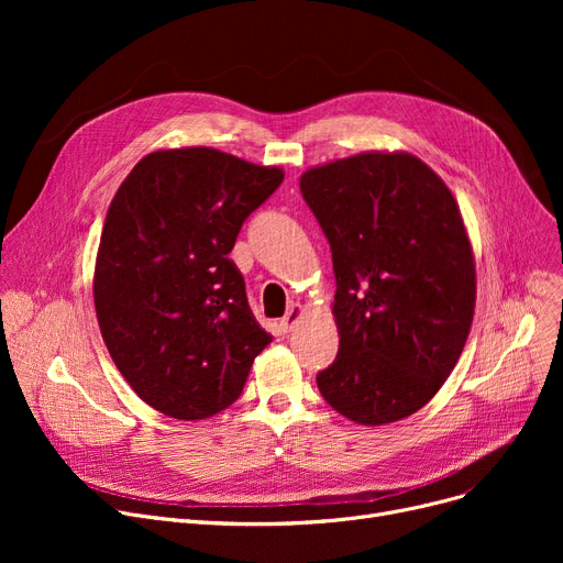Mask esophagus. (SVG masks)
Returning a JSON list of instances; mask_svg holds the SVG:
<instances>
[{"mask_svg":"<svg viewBox=\"0 0 563 563\" xmlns=\"http://www.w3.org/2000/svg\"><path fill=\"white\" fill-rule=\"evenodd\" d=\"M301 317H303V306L294 303V306L285 312V317L280 319V323H278L280 331H283V333H289V331L294 329V323H297Z\"/></svg>","mask_w":563,"mask_h":563,"instance_id":"esophagus-1","label":"esophagus"}]
</instances>
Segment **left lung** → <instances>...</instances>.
<instances>
[{"instance_id":"8db88e82","label":"left lung","mask_w":563,"mask_h":563,"mask_svg":"<svg viewBox=\"0 0 563 563\" xmlns=\"http://www.w3.org/2000/svg\"><path fill=\"white\" fill-rule=\"evenodd\" d=\"M301 194L331 244L338 358L321 397L356 424L418 412L465 346L477 301L470 236L450 187L410 153L308 168Z\"/></svg>"}]
</instances>
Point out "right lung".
Instances as JSON below:
<instances>
[{"label": "right lung", "mask_w": 563, "mask_h": 563, "mask_svg": "<svg viewBox=\"0 0 563 563\" xmlns=\"http://www.w3.org/2000/svg\"><path fill=\"white\" fill-rule=\"evenodd\" d=\"M283 177L214 147H173L145 155L109 205L93 274L100 333L132 390L168 418L228 408L272 342L228 253Z\"/></svg>", "instance_id": "add662e5"}]
</instances>
